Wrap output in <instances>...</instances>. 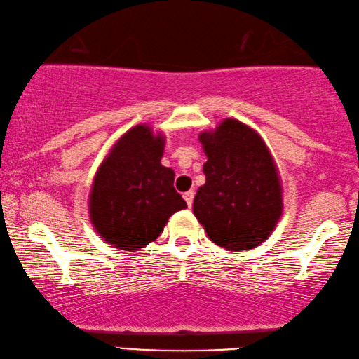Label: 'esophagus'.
Wrapping results in <instances>:
<instances>
[{
  "instance_id": "34e87169",
  "label": "esophagus",
  "mask_w": 359,
  "mask_h": 359,
  "mask_svg": "<svg viewBox=\"0 0 359 359\" xmlns=\"http://www.w3.org/2000/svg\"><path fill=\"white\" fill-rule=\"evenodd\" d=\"M183 198L186 201V204L191 208V205H193V201H194V191H186V193L183 194Z\"/></svg>"
}]
</instances>
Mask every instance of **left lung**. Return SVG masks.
Listing matches in <instances>:
<instances>
[{
  "instance_id": "8db88e82",
  "label": "left lung",
  "mask_w": 359,
  "mask_h": 359,
  "mask_svg": "<svg viewBox=\"0 0 359 359\" xmlns=\"http://www.w3.org/2000/svg\"><path fill=\"white\" fill-rule=\"evenodd\" d=\"M199 142L208 161L193 204L196 219L227 252L258 247L283 214L281 178L266 144L237 119H224Z\"/></svg>"
}]
</instances>
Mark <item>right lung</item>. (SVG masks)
Instances as JSON below:
<instances>
[{"instance_id":"right-lung-1","label":"right lung","mask_w":359,"mask_h":359,"mask_svg":"<svg viewBox=\"0 0 359 359\" xmlns=\"http://www.w3.org/2000/svg\"><path fill=\"white\" fill-rule=\"evenodd\" d=\"M165 137L139 124L127 130L93 180L90 219L102 240L135 252L158 237L175 212L186 208L175 189V171L161 165Z\"/></svg>"}]
</instances>
